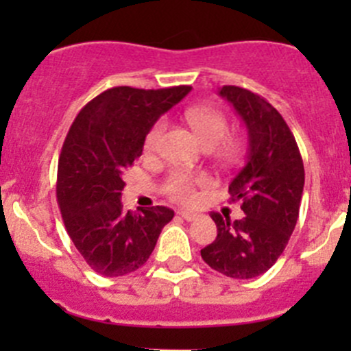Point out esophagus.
<instances>
[{
	"label": "esophagus",
	"instance_id": "obj_1",
	"mask_svg": "<svg viewBox=\"0 0 351 351\" xmlns=\"http://www.w3.org/2000/svg\"><path fill=\"white\" fill-rule=\"evenodd\" d=\"M178 215H180V217L185 219L186 222L195 221V219L198 217V214H195V212H190V210H180V212H178Z\"/></svg>",
	"mask_w": 351,
	"mask_h": 351
}]
</instances>
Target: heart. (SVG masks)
<instances>
[{
    "label": "heart",
    "mask_w": 351,
    "mask_h": 351,
    "mask_svg": "<svg viewBox=\"0 0 351 351\" xmlns=\"http://www.w3.org/2000/svg\"><path fill=\"white\" fill-rule=\"evenodd\" d=\"M186 120L192 125L193 132L197 134L198 141L204 144L205 147H215L219 144H222L226 141L229 134V122L226 119V115L222 112H219L217 108L212 107H193L186 110ZM165 120H158L151 130L146 136V147L147 153H153L158 149L159 143H161V137L165 134ZM224 154L228 158L238 154V146L234 143H226L224 144ZM207 185V180L205 178H193V176L186 175V173L176 171L173 175L168 176V180L165 182V193L171 200L182 202V204H189L195 198V189L197 186Z\"/></svg>",
    "instance_id": "heart-1"
}]
</instances>
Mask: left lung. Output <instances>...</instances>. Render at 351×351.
Here are the masks:
<instances>
[{
    "mask_svg": "<svg viewBox=\"0 0 351 351\" xmlns=\"http://www.w3.org/2000/svg\"><path fill=\"white\" fill-rule=\"evenodd\" d=\"M247 130L246 165L232 178L229 193L243 200L239 221L212 212L217 238L200 251L210 268L231 278H254L284 253L299 217L304 162L284 117L260 95L222 86Z\"/></svg>",
    "mask_w": 351,
    "mask_h": 351,
    "instance_id": "obj_1",
    "label": "left lung"
}]
</instances>
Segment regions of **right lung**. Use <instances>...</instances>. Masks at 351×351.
Here are the masks:
<instances>
[{
  "mask_svg": "<svg viewBox=\"0 0 351 351\" xmlns=\"http://www.w3.org/2000/svg\"><path fill=\"white\" fill-rule=\"evenodd\" d=\"M192 86L110 88L74 119L58 166V202L66 231L88 265L105 277L143 267L175 212L162 205L123 210V173L143 154L156 120Z\"/></svg>",
  "mask_w": 351,
  "mask_h": 351,
  "instance_id": "right-lung-1",
  "label": "right lung"
}]
</instances>
